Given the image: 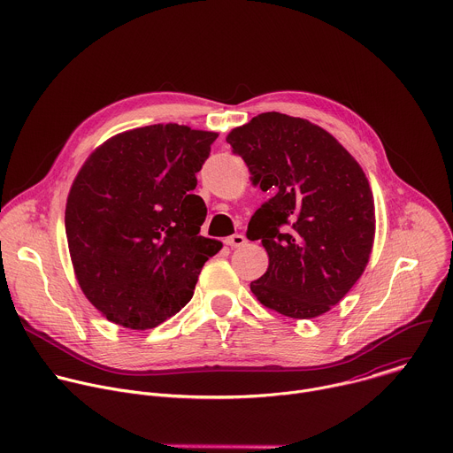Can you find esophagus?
Returning <instances> with one entry per match:
<instances>
[{
	"label": "esophagus",
	"instance_id": "1",
	"mask_svg": "<svg viewBox=\"0 0 453 453\" xmlns=\"http://www.w3.org/2000/svg\"><path fill=\"white\" fill-rule=\"evenodd\" d=\"M247 243V238L243 234H233L229 238H226V245H229L231 249H238L243 247Z\"/></svg>",
	"mask_w": 453,
	"mask_h": 453
}]
</instances>
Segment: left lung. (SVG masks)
<instances>
[{"instance_id": "obj_1", "label": "left lung", "mask_w": 453, "mask_h": 453, "mask_svg": "<svg viewBox=\"0 0 453 453\" xmlns=\"http://www.w3.org/2000/svg\"><path fill=\"white\" fill-rule=\"evenodd\" d=\"M226 140L252 183L273 192L247 226V238L261 240L268 254V268L250 291L289 319L327 313L372 254L375 204L366 174L329 131L308 119L265 111Z\"/></svg>"}]
</instances>
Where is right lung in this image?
<instances>
[{
  "label": "right lung",
  "mask_w": 453,
  "mask_h": 453,
  "mask_svg": "<svg viewBox=\"0 0 453 453\" xmlns=\"http://www.w3.org/2000/svg\"><path fill=\"white\" fill-rule=\"evenodd\" d=\"M219 133L180 124L122 131L76 174L65 234L76 280L110 322L145 331L190 303L222 243L199 234L204 201L196 174Z\"/></svg>",
  "instance_id": "1"
}]
</instances>
